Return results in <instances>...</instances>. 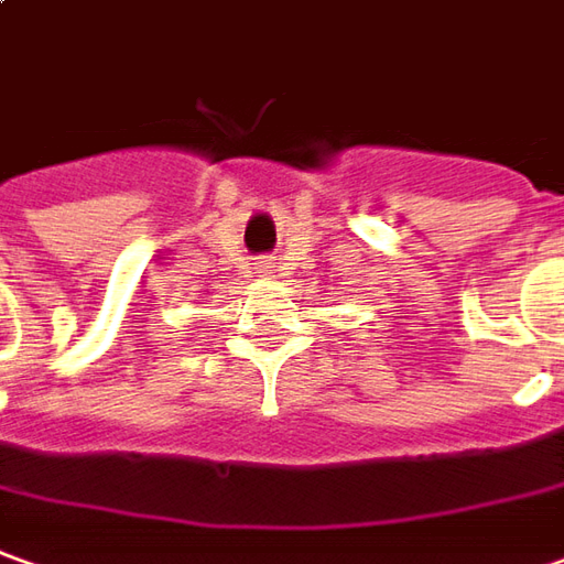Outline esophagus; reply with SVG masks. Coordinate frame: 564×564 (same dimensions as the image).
<instances>
[{"label":"esophagus","mask_w":564,"mask_h":564,"mask_svg":"<svg viewBox=\"0 0 564 564\" xmlns=\"http://www.w3.org/2000/svg\"><path fill=\"white\" fill-rule=\"evenodd\" d=\"M259 274H274V262H271V259L259 262Z\"/></svg>","instance_id":"obj_1"}]
</instances>
